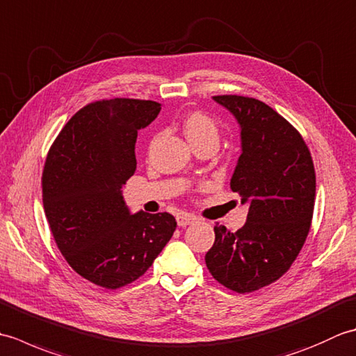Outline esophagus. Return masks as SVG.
I'll use <instances>...</instances> for the list:
<instances>
[{"label": "esophagus", "instance_id": "34e87169", "mask_svg": "<svg viewBox=\"0 0 356 356\" xmlns=\"http://www.w3.org/2000/svg\"><path fill=\"white\" fill-rule=\"evenodd\" d=\"M195 220H197V218L188 213H182L177 216V225L180 226V228H185V226H188V225H193Z\"/></svg>", "mask_w": 356, "mask_h": 356}]
</instances>
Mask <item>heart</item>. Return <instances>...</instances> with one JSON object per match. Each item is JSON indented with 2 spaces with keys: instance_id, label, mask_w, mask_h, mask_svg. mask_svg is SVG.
I'll use <instances>...</instances> for the list:
<instances>
[{
  "instance_id": "b5f03b06",
  "label": "heart",
  "mask_w": 356,
  "mask_h": 356,
  "mask_svg": "<svg viewBox=\"0 0 356 356\" xmlns=\"http://www.w3.org/2000/svg\"><path fill=\"white\" fill-rule=\"evenodd\" d=\"M182 130L191 145L202 140H218V127L216 120L205 113L194 111L188 115L182 124Z\"/></svg>"
}]
</instances>
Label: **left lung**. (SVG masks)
Masks as SVG:
<instances>
[{
    "label": "left lung",
    "mask_w": 356,
    "mask_h": 356,
    "mask_svg": "<svg viewBox=\"0 0 356 356\" xmlns=\"http://www.w3.org/2000/svg\"><path fill=\"white\" fill-rule=\"evenodd\" d=\"M213 99L240 127L241 154L229 185L249 209L236 232L216 223L205 261L218 283L252 292L282 277L305 245L315 202L314 162L300 133L269 105L236 95Z\"/></svg>",
    "instance_id": "1"
}]
</instances>
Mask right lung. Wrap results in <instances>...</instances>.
Here are the masks:
<instances>
[{"label": "right lung", "mask_w": 356, "mask_h": 356, "mask_svg": "<svg viewBox=\"0 0 356 356\" xmlns=\"http://www.w3.org/2000/svg\"><path fill=\"white\" fill-rule=\"evenodd\" d=\"M159 111L154 101L125 97L88 104L45 161L44 213L59 251L81 277L107 289L145 274L176 231L171 214H131L122 195L138 165V131Z\"/></svg>", "instance_id": "right-lung-1"}]
</instances>
